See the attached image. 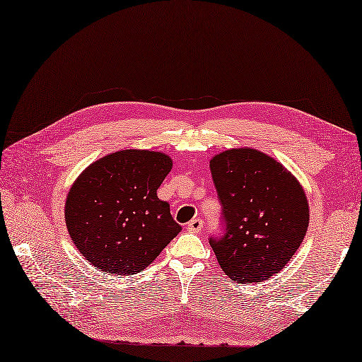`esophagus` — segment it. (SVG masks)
Here are the masks:
<instances>
[{
    "label": "esophagus",
    "mask_w": 362,
    "mask_h": 362,
    "mask_svg": "<svg viewBox=\"0 0 362 362\" xmlns=\"http://www.w3.org/2000/svg\"><path fill=\"white\" fill-rule=\"evenodd\" d=\"M202 226H204V222L201 221V218H193V221H190V222L187 223V231L196 234V233L201 231Z\"/></svg>",
    "instance_id": "obj_1"
}]
</instances>
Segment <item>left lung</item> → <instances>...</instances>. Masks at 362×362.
I'll use <instances>...</instances> for the list:
<instances>
[{"label":"left lung","mask_w":362,"mask_h":362,"mask_svg":"<svg viewBox=\"0 0 362 362\" xmlns=\"http://www.w3.org/2000/svg\"><path fill=\"white\" fill-rule=\"evenodd\" d=\"M210 169L225 231L210 245L233 281L252 284L279 273L303 242L310 208L299 181L281 163L250 148L228 149Z\"/></svg>","instance_id":"1"}]
</instances>
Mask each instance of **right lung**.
Returning <instances> with one entry per match:
<instances>
[{"label": "right lung", "instance_id": "add662e5", "mask_svg": "<svg viewBox=\"0 0 362 362\" xmlns=\"http://www.w3.org/2000/svg\"><path fill=\"white\" fill-rule=\"evenodd\" d=\"M172 160L125 149L92 163L68 193L64 221L74 245L101 272L134 275L152 264L181 226L157 190Z\"/></svg>", "mask_w": 362, "mask_h": 362}]
</instances>
